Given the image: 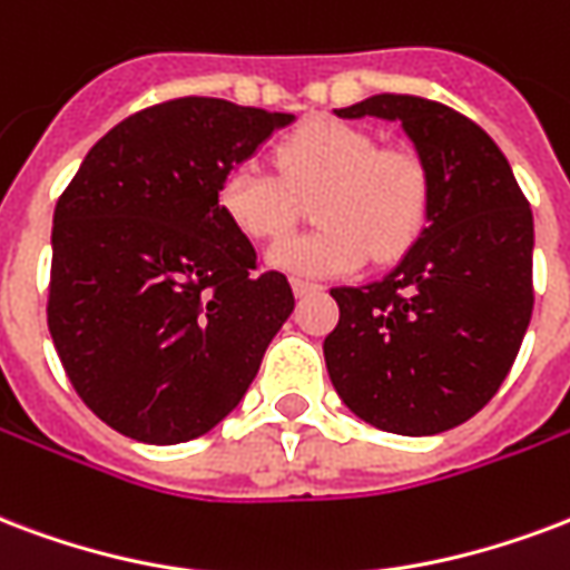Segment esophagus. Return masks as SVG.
Segmentation results:
<instances>
[{
    "mask_svg": "<svg viewBox=\"0 0 570 570\" xmlns=\"http://www.w3.org/2000/svg\"><path fill=\"white\" fill-rule=\"evenodd\" d=\"M291 288H294V294H297V297H306V294H318L321 285H315V282H306V279H291Z\"/></svg>",
    "mask_w": 570,
    "mask_h": 570,
    "instance_id": "1",
    "label": "esophagus"
}]
</instances>
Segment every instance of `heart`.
I'll list each match as a JSON object with an SVG mask.
<instances>
[{"label": "heart", "instance_id": "obj_1", "mask_svg": "<svg viewBox=\"0 0 570 570\" xmlns=\"http://www.w3.org/2000/svg\"><path fill=\"white\" fill-rule=\"evenodd\" d=\"M306 197L320 228L273 246L269 264L336 276L366 258L393 264L412 249L430 222L432 183L412 149L379 147L363 128L312 119L276 147L273 168L255 158L234 165L219 186V209L243 237L267 243L296 224Z\"/></svg>", "mask_w": 570, "mask_h": 570}]
</instances>
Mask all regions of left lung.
I'll return each instance as SVG.
<instances>
[{"instance_id": "left-lung-1", "label": "left lung", "mask_w": 570, "mask_h": 570, "mask_svg": "<svg viewBox=\"0 0 570 570\" xmlns=\"http://www.w3.org/2000/svg\"><path fill=\"white\" fill-rule=\"evenodd\" d=\"M336 117L400 119L430 170V225L391 276L333 288L324 340L351 412L396 435H435L502 387L532 318V209L493 138L421 96L382 92Z\"/></svg>"}]
</instances>
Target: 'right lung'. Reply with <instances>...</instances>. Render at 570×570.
Returning a JSON list of instances; mask_svg holds the SVG:
<instances>
[{"mask_svg":"<svg viewBox=\"0 0 570 570\" xmlns=\"http://www.w3.org/2000/svg\"><path fill=\"white\" fill-rule=\"evenodd\" d=\"M288 122L170 98L110 128L59 195L47 327L77 396L135 442L213 430L294 309L219 209L225 174Z\"/></svg>","mask_w":570,"mask_h":570,"instance_id":"1","label":"right lung"}]
</instances>
